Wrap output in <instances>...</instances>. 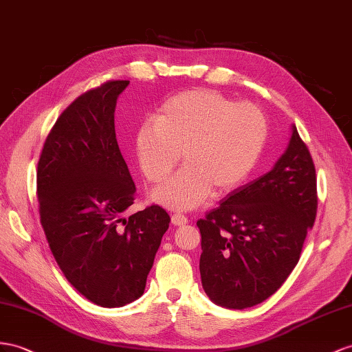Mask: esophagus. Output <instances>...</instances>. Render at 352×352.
Instances as JSON below:
<instances>
[{"label":"esophagus","instance_id":"34e87169","mask_svg":"<svg viewBox=\"0 0 352 352\" xmlns=\"http://www.w3.org/2000/svg\"><path fill=\"white\" fill-rule=\"evenodd\" d=\"M170 221H173L174 226H183V224L188 223V219L183 214H173V217H170Z\"/></svg>","mask_w":352,"mask_h":352}]
</instances>
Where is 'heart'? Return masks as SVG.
<instances>
[{
    "label": "heart",
    "instance_id": "b5f03b06",
    "mask_svg": "<svg viewBox=\"0 0 352 352\" xmlns=\"http://www.w3.org/2000/svg\"><path fill=\"white\" fill-rule=\"evenodd\" d=\"M269 124L253 102H235L210 89L168 98L144 123L135 141L142 175L159 184L179 159L186 166L153 192V201L169 210L188 211L211 192L230 193L245 182L265 148Z\"/></svg>",
    "mask_w": 352,
    "mask_h": 352
}]
</instances>
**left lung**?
I'll use <instances>...</instances> for the list:
<instances>
[{"mask_svg": "<svg viewBox=\"0 0 352 352\" xmlns=\"http://www.w3.org/2000/svg\"><path fill=\"white\" fill-rule=\"evenodd\" d=\"M317 206L314 162L293 124L275 166L197 220L206 296L228 309L251 308L272 296L299 262Z\"/></svg>", "mask_w": 352, "mask_h": 352, "instance_id": "obj_1", "label": "left lung"}]
</instances>
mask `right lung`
I'll list each match as a JSON object with an SVG mask.
<instances>
[{
	"mask_svg": "<svg viewBox=\"0 0 352 352\" xmlns=\"http://www.w3.org/2000/svg\"><path fill=\"white\" fill-rule=\"evenodd\" d=\"M128 80L80 95L47 135L37 168L40 221L77 292L102 308L142 296L169 215L159 205L123 219L135 184L116 140L114 110Z\"/></svg>",
	"mask_w": 352,
	"mask_h": 352,
	"instance_id": "obj_1",
	"label": "right lung"
}]
</instances>
